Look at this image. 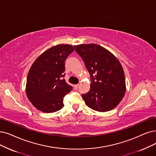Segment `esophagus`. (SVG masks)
<instances>
[{"label":"esophagus","mask_w":156,"mask_h":156,"mask_svg":"<svg viewBox=\"0 0 156 156\" xmlns=\"http://www.w3.org/2000/svg\"><path fill=\"white\" fill-rule=\"evenodd\" d=\"M79 84H75L74 86H73V87H74V89L75 90H77L78 89V87H79Z\"/></svg>","instance_id":"34e87169"}]
</instances>
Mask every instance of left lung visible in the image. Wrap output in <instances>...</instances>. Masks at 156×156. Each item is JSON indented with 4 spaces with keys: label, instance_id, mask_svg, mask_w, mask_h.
<instances>
[{
    "label": "left lung",
    "instance_id": "left-lung-1",
    "mask_svg": "<svg viewBox=\"0 0 156 156\" xmlns=\"http://www.w3.org/2000/svg\"><path fill=\"white\" fill-rule=\"evenodd\" d=\"M74 47L91 78L90 91L82 95L85 103L99 112L114 109L126 90L125 75L119 61L107 49L94 43Z\"/></svg>",
    "mask_w": 156,
    "mask_h": 156
}]
</instances>
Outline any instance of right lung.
Returning a JSON list of instances; mask_svg holds the SVG:
<instances>
[{
    "instance_id": "right-lung-1",
    "label": "right lung",
    "mask_w": 156,
    "mask_h": 156,
    "mask_svg": "<svg viewBox=\"0 0 156 156\" xmlns=\"http://www.w3.org/2000/svg\"><path fill=\"white\" fill-rule=\"evenodd\" d=\"M73 46L61 44L41 54L31 66L26 83V94L38 110L51 113L63 107V98L72 90L65 76V62Z\"/></svg>"
}]
</instances>
